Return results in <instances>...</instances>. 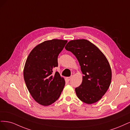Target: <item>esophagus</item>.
Segmentation results:
<instances>
[{"label":"esophagus","mask_w":130,"mask_h":130,"mask_svg":"<svg viewBox=\"0 0 130 130\" xmlns=\"http://www.w3.org/2000/svg\"><path fill=\"white\" fill-rule=\"evenodd\" d=\"M71 78H72L71 77H66V80H68V81H70V80H71Z\"/></svg>","instance_id":"obj_1"}]
</instances>
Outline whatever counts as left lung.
Returning <instances> with one entry per match:
<instances>
[{
  "label": "left lung",
  "mask_w": 130,
  "mask_h": 130,
  "mask_svg": "<svg viewBox=\"0 0 130 130\" xmlns=\"http://www.w3.org/2000/svg\"><path fill=\"white\" fill-rule=\"evenodd\" d=\"M65 49L76 56L84 74L81 85L75 89L78 98L88 104L97 102L105 94L111 82V69L106 57L86 39L71 40Z\"/></svg>",
  "instance_id": "obj_1"
}]
</instances>
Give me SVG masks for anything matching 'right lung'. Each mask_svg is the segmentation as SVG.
I'll use <instances>...</instances> for the list:
<instances>
[{"label": "right lung", "instance_id": "right-lung-1", "mask_svg": "<svg viewBox=\"0 0 130 130\" xmlns=\"http://www.w3.org/2000/svg\"><path fill=\"white\" fill-rule=\"evenodd\" d=\"M67 40L52 39L45 41L33 48L27 58L24 78L27 89L35 101L48 106L59 98L65 82L59 73L53 74L58 66V57Z\"/></svg>", "mask_w": 130, "mask_h": 130}]
</instances>
